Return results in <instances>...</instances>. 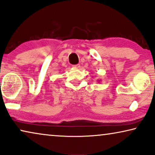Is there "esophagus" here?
I'll use <instances>...</instances> for the list:
<instances>
[{"mask_svg":"<svg viewBox=\"0 0 155 155\" xmlns=\"http://www.w3.org/2000/svg\"><path fill=\"white\" fill-rule=\"evenodd\" d=\"M74 67V68H76V69H78V68H80V64H76V65H74L73 66Z\"/></svg>","mask_w":155,"mask_h":155,"instance_id":"34e87169","label":"esophagus"}]
</instances>
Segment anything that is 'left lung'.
<instances>
[{
    "label": "left lung",
    "instance_id": "8db88e82",
    "mask_svg": "<svg viewBox=\"0 0 155 155\" xmlns=\"http://www.w3.org/2000/svg\"><path fill=\"white\" fill-rule=\"evenodd\" d=\"M98 81V82H100V80H99V81Z\"/></svg>",
    "mask_w": 155,
    "mask_h": 155
}]
</instances>
